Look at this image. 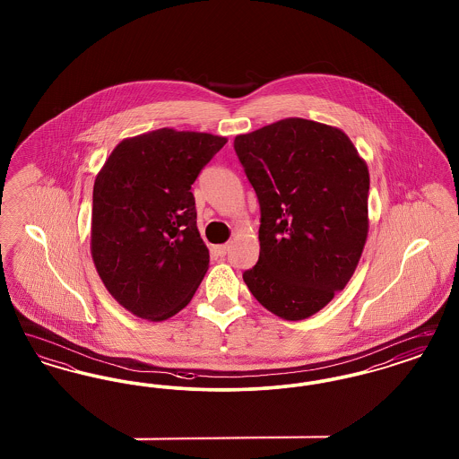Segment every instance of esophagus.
<instances>
[{
    "label": "esophagus",
    "mask_w": 459,
    "mask_h": 459,
    "mask_svg": "<svg viewBox=\"0 0 459 459\" xmlns=\"http://www.w3.org/2000/svg\"><path fill=\"white\" fill-rule=\"evenodd\" d=\"M229 247H230L229 244H220V246L215 247V251H217V255H219V256H225V255L229 253Z\"/></svg>",
    "instance_id": "1"
}]
</instances>
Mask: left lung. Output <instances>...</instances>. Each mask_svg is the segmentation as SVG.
I'll return each mask as SVG.
<instances>
[{
	"label": "left lung",
	"mask_w": 459,
	"mask_h": 459,
	"mask_svg": "<svg viewBox=\"0 0 459 459\" xmlns=\"http://www.w3.org/2000/svg\"><path fill=\"white\" fill-rule=\"evenodd\" d=\"M262 210L260 258L242 279L273 315L305 320L350 282L368 238L370 174L350 137L284 118L234 139Z\"/></svg>",
	"instance_id": "8db88e82"
}]
</instances>
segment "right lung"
I'll use <instances>...</instances> for the list:
<instances>
[{
  "mask_svg": "<svg viewBox=\"0 0 459 459\" xmlns=\"http://www.w3.org/2000/svg\"><path fill=\"white\" fill-rule=\"evenodd\" d=\"M227 137L158 129L120 141L96 175L91 255L113 299L161 322L189 305L210 253L191 193Z\"/></svg>",
  "mask_w": 459,
  "mask_h": 459,
  "instance_id": "1",
  "label": "right lung"
}]
</instances>
